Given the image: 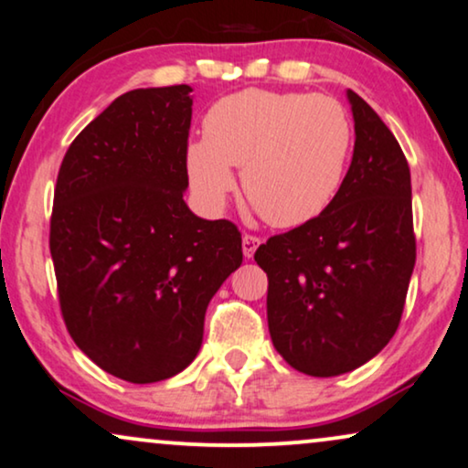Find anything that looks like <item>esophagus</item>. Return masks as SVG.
I'll list each match as a JSON object with an SVG mask.
<instances>
[{
    "label": "esophagus",
    "mask_w": 468,
    "mask_h": 468,
    "mask_svg": "<svg viewBox=\"0 0 468 468\" xmlns=\"http://www.w3.org/2000/svg\"><path fill=\"white\" fill-rule=\"evenodd\" d=\"M261 244V238H257V235H244L241 238V250H244V257L246 259H252L254 252H257V248Z\"/></svg>",
    "instance_id": "1"
}]
</instances>
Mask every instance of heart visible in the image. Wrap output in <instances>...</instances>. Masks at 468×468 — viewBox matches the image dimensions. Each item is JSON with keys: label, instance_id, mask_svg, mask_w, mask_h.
<instances>
[{"label": "heart", "instance_id": "1", "mask_svg": "<svg viewBox=\"0 0 468 468\" xmlns=\"http://www.w3.org/2000/svg\"><path fill=\"white\" fill-rule=\"evenodd\" d=\"M205 139L186 152L190 186L207 209L241 190L278 229L314 220L340 190L353 147V123L332 96L244 90L220 98L205 115Z\"/></svg>", "mask_w": 468, "mask_h": 468}]
</instances>
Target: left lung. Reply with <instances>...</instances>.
<instances>
[{
    "instance_id": "1",
    "label": "left lung",
    "mask_w": 468,
    "mask_h": 468,
    "mask_svg": "<svg viewBox=\"0 0 468 468\" xmlns=\"http://www.w3.org/2000/svg\"><path fill=\"white\" fill-rule=\"evenodd\" d=\"M346 98L355 147L334 201L254 252L270 280L273 346L310 377L345 375L383 351L415 267L409 162L370 104L351 90Z\"/></svg>"
}]
</instances>
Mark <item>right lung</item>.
<instances>
[{
  "mask_svg": "<svg viewBox=\"0 0 468 468\" xmlns=\"http://www.w3.org/2000/svg\"><path fill=\"white\" fill-rule=\"evenodd\" d=\"M190 91L115 98L68 147L55 186L48 244L66 327L130 383L188 368L209 299L244 259L233 222L203 220L184 201Z\"/></svg>",
  "mask_w": 468,
  "mask_h": 468,
  "instance_id": "obj_1",
  "label": "right lung"
}]
</instances>
